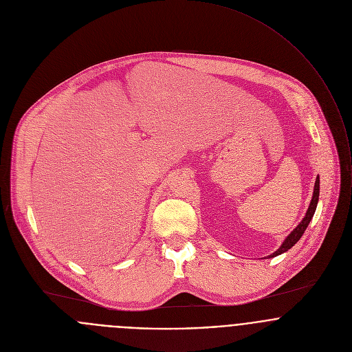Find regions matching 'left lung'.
Returning <instances> with one entry per match:
<instances>
[{
    "label": "left lung",
    "instance_id": "1",
    "mask_svg": "<svg viewBox=\"0 0 352 352\" xmlns=\"http://www.w3.org/2000/svg\"><path fill=\"white\" fill-rule=\"evenodd\" d=\"M318 197H320V177L316 179V186H314L313 198H311V202H310V206H309V209H307V213H306L305 219H303V220L300 221V224L289 234V236L284 240V243L281 244V247H280L277 251H274L273 254L269 255V258L276 256V255H280V254L288 251V250L302 237V234H305L307 226L310 224V221H311V219H313V216H314V212H316L317 204H318Z\"/></svg>",
    "mask_w": 352,
    "mask_h": 352
}]
</instances>
